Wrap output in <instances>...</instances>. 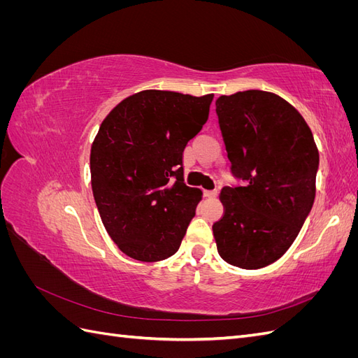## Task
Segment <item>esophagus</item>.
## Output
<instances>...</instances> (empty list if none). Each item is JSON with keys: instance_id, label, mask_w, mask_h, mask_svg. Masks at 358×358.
<instances>
[{"instance_id": "1", "label": "esophagus", "mask_w": 358, "mask_h": 358, "mask_svg": "<svg viewBox=\"0 0 358 358\" xmlns=\"http://www.w3.org/2000/svg\"><path fill=\"white\" fill-rule=\"evenodd\" d=\"M203 196L208 197V199H215L216 196H218V189H204Z\"/></svg>"}]
</instances>
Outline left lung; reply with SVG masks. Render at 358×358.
<instances>
[{
    "label": "left lung",
    "instance_id": "obj_1",
    "mask_svg": "<svg viewBox=\"0 0 358 358\" xmlns=\"http://www.w3.org/2000/svg\"><path fill=\"white\" fill-rule=\"evenodd\" d=\"M233 176L224 216L213 224L218 252L241 268L275 263L296 241L315 200L320 154L303 116L279 95L249 90L216 100Z\"/></svg>",
    "mask_w": 358,
    "mask_h": 358
}]
</instances>
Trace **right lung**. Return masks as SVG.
Returning a JSON list of instances; mask_svg holds the SVG:
<instances>
[{"label":"right lung","instance_id":"add662e5","mask_svg":"<svg viewBox=\"0 0 358 358\" xmlns=\"http://www.w3.org/2000/svg\"><path fill=\"white\" fill-rule=\"evenodd\" d=\"M213 94L148 90L106 116L91 148L95 204L112 241L138 262L175 254L201 200L183 182V149L209 117Z\"/></svg>","mask_w":358,"mask_h":358}]
</instances>
